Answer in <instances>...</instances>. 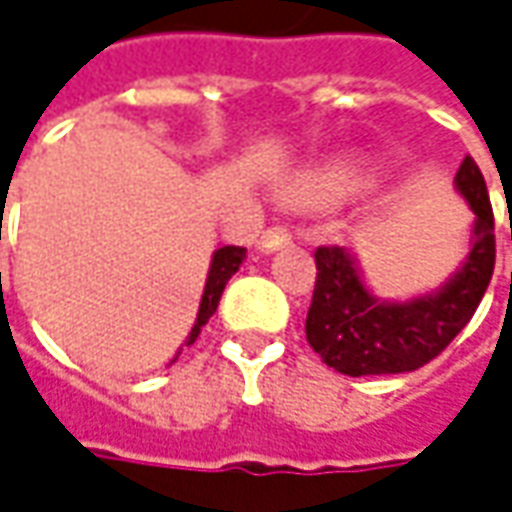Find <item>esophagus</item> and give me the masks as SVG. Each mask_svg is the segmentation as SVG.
I'll return each mask as SVG.
<instances>
[{
	"mask_svg": "<svg viewBox=\"0 0 512 512\" xmlns=\"http://www.w3.org/2000/svg\"><path fill=\"white\" fill-rule=\"evenodd\" d=\"M291 243V232L283 227H271L266 229L263 235H260V243H257V249L263 252V255H271V252H277V249H283Z\"/></svg>",
	"mask_w": 512,
	"mask_h": 512,
	"instance_id": "esophagus-1",
	"label": "esophagus"
}]
</instances>
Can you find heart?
<instances>
[{"mask_svg":"<svg viewBox=\"0 0 512 512\" xmlns=\"http://www.w3.org/2000/svg\"><path fill=\"white\" fill-rule=\"evenodd\" d=\"M373 184V168L364 159H328L291 173L280 184V198L288 207L316 210L356 196Z\"/></svg>","mask_w":512,"mask_h":512,"instance_id":"1","label":"heart"}]
</instances>
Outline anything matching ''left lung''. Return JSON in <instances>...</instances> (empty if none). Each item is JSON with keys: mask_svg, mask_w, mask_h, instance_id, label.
Listing matches in <instances>:
<instances>
[{"mask_svg": "<svg viewBox=\"0 0 512 512\" xmlns=\"http://www.w3.org/2000/svg\"><path fill=\"white\" fill-rule=\"evenodd\" d=\"M457 193L474 212L468 252L460 266L431 291L387 300L378 297L353 249H316L314 300L305 336L314 353L342 375L412 373L440 356L485 297L496 263L488 187L471 156L454 176Z\"/></svg>", "mask_w": 512, "mask_h": 512, "instance_id": "1", "label": "left lung"}]
</instances>
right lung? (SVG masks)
<instances>
[{"label": "right lung", "instance_id": "1", "mask_svg": "<svg viewBox=\"0 0 512 512\" xmlns=\"http://www.w3.org/2000/svg\"><path fill=\"white\" fill-rule=\"evenodd\" d=\"M243 260H246V249H243V246H221V249L212 252L207 283H204V294H201V302H198L196 322H193V328L187 333V339H184L182 347H190V344L196 342L201 328H204V325L210 322V316L215 314V308H218V302H221V294H224V288H227L229 277L241 269ZM182 347H179V353H182ZM179 353L173 356V361L179 358Z\"/></svg>", "mask_w": 512, "mask_h": 512}]
</instances>
